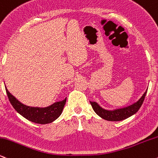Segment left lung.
Returning a JSON list of instances; mask_svg holds the SVG:
<instances>
[{
    "instance_id": "left-lung-1",
    "label": "left lung",
    "mask_w": 158,
    "mask_h": 158,
    "mask_svg": "<svg viewBox=\"0 0 158 158\" xmlns=\"http://www.w3.org/2000/svg\"><path fill=\"white\" fill-rule=\"evenodd\" d=\"M146 92H147V89L136 103L125 108L114 109V110H106V109H103L96 102L90 101V103L94 112L103 119L109 120V121H120V120L127 119L138 112L143 103Z\"/></svg>"
}]
</instances>
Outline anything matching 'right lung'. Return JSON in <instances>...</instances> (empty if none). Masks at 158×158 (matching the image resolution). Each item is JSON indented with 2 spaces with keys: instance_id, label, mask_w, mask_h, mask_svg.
Segmentation results:
<instances>
[{
  "instance_id": "add662e5",
  "label": "right lung",
  "mask_w": 158,
  "mask_h": 158,
  "mask_svg": "<svg viewBox=\"0 0 158 158\" xmlns=\"http://www.w3.org/2000/svg\"><path fill=\"white\" fill-rule=\"evenodd\" d=\"M6 87V86H5ZM6 92L11 104L20 115L29 121L39 124H46L53 122L59 118L66 101V98L64 101L55 102L47 107H31L26 106L17 100L15 97L9 92L6 87Z\"/></svg>"
}]
</instances>
